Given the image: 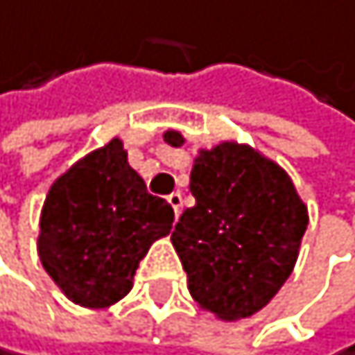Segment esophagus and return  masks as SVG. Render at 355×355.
I'll list each match as a JSON object with an SVG mask.
<instances>
[{
  "mask_svg": "<svg viewBox=\"0 0 355 355\" xmlns=\"http://www.w3.org/2000/svg\"><path fill=\"white\" fill-rule=\"evenodd\" d=\"M167 201H170V205L174 208V214L179 217V214H181V208H183V194H181V192H172L170 196H167Z\"/></svg>",
  "mask_w": 355,
  "mask_h": 355,
  "instance_id": "34e87169",
  "label": "esophagus"
}]
</instances>
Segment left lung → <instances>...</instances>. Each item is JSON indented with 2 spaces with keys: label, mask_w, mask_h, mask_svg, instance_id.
I'll list each match as a JSON object with an SVG mask.
<instances>
[{
  "label": "left lung",
  "mask_w": 355,
  "mask_h": 355,
  "mask_svg": "<svg viewBox=\"0 0 355 355\" xmlns=\"http://www.w3.org/2000/svg\"><path fill=\"white\" fill-rule=\"evenodd\" d=\"M163 138L185 143L174 129ZM190 192L196 203L172 232L190 295L221 320L255 315L295 266L309 226L304 201L275 161L232 141L199 152Z\"/></svg>",
  "instance_id": "1"
}]
</instances>
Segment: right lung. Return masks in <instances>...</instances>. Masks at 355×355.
Here are the masks:
<instances>
[{"label": "right lung", "mask_w": 355, "mask_h": 355, "mask_svg": "<svg viewBox=\"0 0 355 355\" xmlns=\"http://www.w3.org/2000/svg\"><path fill=\"white\" fill-rule=\"evenodd\" d=\"M172 221V205L147 192L123 141L112 138L51 185L40 217V261L73 304L107 309L132 291L141 259L170 234Z\"/></svg>", "instance_id": "add662e5"}]
</instances>
